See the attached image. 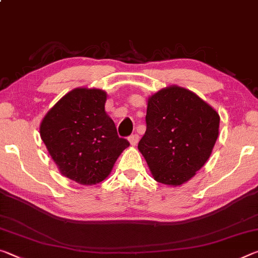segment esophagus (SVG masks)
I'll return each instance as SVG.
<instances>
[{
    "label": "esophagus",
    "mask_w": 258,
    "mask_h": 258,
    "mask_svg": "<svg viewBox=\"0 0 258 258\" xmlns=\"http://www.w3.org/2000/svg\"><path fill=\"white\" fill-rule=\"evenodd\" d=\"M128 141H130V143L132 146H137L138 142H139V135L138 134H132L128 138Z\"/></svg>",
    "instance_id": "obj_1"
}]
</instances>
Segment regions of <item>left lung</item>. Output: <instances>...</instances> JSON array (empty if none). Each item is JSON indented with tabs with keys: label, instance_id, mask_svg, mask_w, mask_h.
I'll return each instance as SVG.
<instances>
[{
	"label": "left lung",
	"instance_id": "1",
	"mask_svg": "<svg viewBox=\"0 0 258 258\" xmlns=\"http://www.w3.org/2000/svg\"><path fill=\"white\" fill-rule=\"evenodd\" d=\"M146 123L138 148L155 180L181 185L208 160L218 137L220 116L197 94L169 86L148 100Z\"/></svg>",
	"mask_w": 258,
	"mask_h": 258
}]
</instances>
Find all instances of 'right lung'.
I'll list each match as a JSON object with an SVG mask.
<instances>
[{
  "mask_svg": "<svg viewBox=\"0 0 258 258\" xmlns=\"http://www.w3.org/2000/svg\"><path fill=\"white\" fill-rule=\"evenodd\" d=\"M106 100L102 90L75 89L41 123V138L61 174L83 185L103 181L130 146L104 111Z\"/></svg>",
  "mask_w": 258,
  "mask_h": 258,
  "instance_id": "1",
  "label": "right lung"
}]
</instances>
